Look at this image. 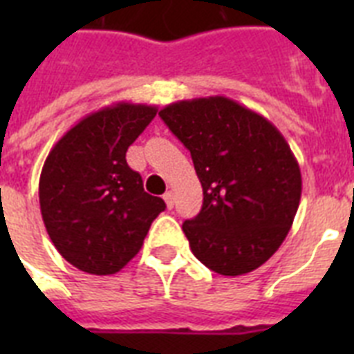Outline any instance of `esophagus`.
Instances as JSON below:
<instances>
[{
	"mask_svg": "<svg viewBox=\"0 0 354 354\" xmlns=\"http://www.w3.org/2000/svg\"><path fill=\"white\" fill-rule=\"evenodd\" d=\"M163 200H165V204L169 209H172V207H174V193H172V191H167V193L163 194Z\"/></svg>",
	"mask_w": 354,
	"mask_h": 354,
	"instance_id": "34e87169",
	"label": "esophagus"
}]
</instances>
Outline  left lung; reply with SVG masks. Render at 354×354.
<instances>
[{"label": "left lung", "instance_id": "obj_1", "mask_svg": "<svg viewBox=\"0 0 354 354\" xmlns=\"http://www.w3.org/2000/svg\"><path fill=\"white\" fill-rule=\"evenodd\" d=\"M160 118L193 158L204 205L183 222L191 252L221 275L253 272L290 232L301 171L283 133L227 97L172 102Z\"/></svg>", "mask_w": 354, "mask_h": 354}]
</instances>
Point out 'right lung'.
<instances>
[{"label":"right lung","instance_id":"obj_1","mask_svg":"<svg viewBox=\"0 0 354 354\" xmlns=\"http://www.w3.org/2000/svg\"><path fill=\"white\" fill-rule=\"evenodd\" d=\"M152 104L115 102L58 139L40 174V211L58 253L86 274L112 275L143 246L165 202L145 193L128 147L156 118Z\"/></svg>","mask_w":354,"mask_h":354}]
</instances>
